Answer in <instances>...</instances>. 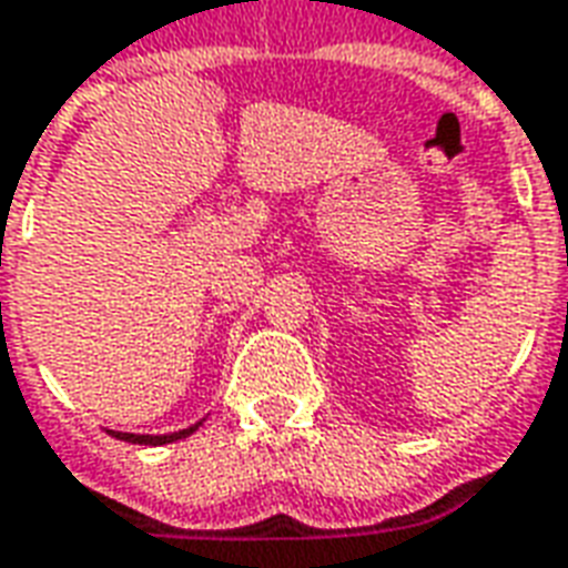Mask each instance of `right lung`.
I'll list each match as a JSON object with an SVG mask.
<instances>
[{"label": "right lung", "instance_id": "right-lung-1", "mask_svg": "<svg viewBox=\"0 0 568 568\" xmlns=\"http://www.w3.org/2000/svg\"><path fill=\"white\" fill-rule=\"evenodd\" d=\"M199 425H192V428H183V432H174V434H124V432H110V434L112 437H119V440H128V444L162 446V444H174V440H183V437H189L192 432H199Z\"/></svg>", "mask_w": 568, "mask_h": 568}]
</instances>
